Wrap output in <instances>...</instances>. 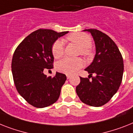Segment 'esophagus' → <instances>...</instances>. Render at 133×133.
<instances>
[{
	"label": "esophagus",
	"instance_id": "1",
	"mask_svg": "<svg viewBox=\"0 0 133 133\" xmlns=\"http://www.w3.org/2000/svg\"><path fill=\"white\" fill-rule=\"evenodd\" d=\"M66 77H67V79H69L71 78V75H66Z\"/></svg>",
	"mask_w": 133,
	"mask_h": 133
}]
</instances>
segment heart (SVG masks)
I'll use <instances>...</instances> for the list:
<instances>
[{
	"mask_svg": "<svg viewBox=\"0 0 133 133\" xmlns=\"http://www.w3.org/2000/svg\"><path fill=\"white\" fill-rule=\"evenodd\" d=\"M67 40L71 41L79 49V54L86 58H90L92 56V52L90 49L92 45V39L88 35L85 33H75L69 35ZM51 52L55 58H60L64 55V41L62 40H57L54 43ZM84 62L81 58H65L57 62L56 69L61 73L68 75H72L78 71L83 66Z\"/></svg>",
	"mask_w": 133,
	"mask_h": 133,
	"instance_id": "1",
	"label": "heart"
}]
</instances>
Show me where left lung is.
<instances>
[{
	"label": "left lung",
	"instance_id": "1",
	"mask_svg": "<svg viewBox=\"0 0 133 133\" xmlns=\"http://www.w3.org/2000/svg\"><path fill=\"white\" fill-rule=\"evenodd\" d=\"M84 31L90 32L92 36L96 54L92 62L85 69L92 79H89L90 77H80L76 92L84 103L101 107L107 103L119 89L124 73L123 58L118 46L106 34L96 29Z\"/></svg>",
	"mask_w": 133,
	"mask_h": 133
}]
</instances>
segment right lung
<instances>
[{"mask_svg":"<svg viewBox=\"0 0 133 133\" xmlns=\"http://www.w3.org/2000/svg\"><path fill=\"white\" fill-rule=\"evenodd\" d=\"M69 32L39 29L30 34L17 46L13 56L11 70L17 92L28 103L43 108L57 101L66 80L63 73L47 77L45 69H52L54 43Z\"/></svg>","mask_w":133,"mask_h":133,"instance_id":"obj_1","label":"right lung"}]
</instances>
